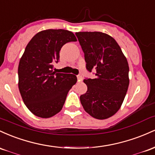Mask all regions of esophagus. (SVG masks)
I'll return each mask as SVG.
<instances>
[{
	"label": "esophagus",
	"instance_id": "1",
	"mask_svg": "<svg viewBox=\"0 0 155 155\" xmlns=\"http://www.w3.org/2000/svg\"><path fill=\"white\" fill-rule=\"evenodd\" d=\"M77 78H78V81H83V77L81 74H78L77 75Z\"/></svg>",
	"mask_w": 155,
	"mask_h": 155
}]
</instances>
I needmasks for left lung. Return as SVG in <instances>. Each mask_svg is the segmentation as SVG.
Segmentation results:
<instances>
[{"instance_id": "1", "label": "left lung", "mask_w": 155, "mask_h": 155, "mask_svg": "<svg viewBox=\"0 0 155 155\" xmlns=\"http://www.w3.org/2000/svg\"><path fill=\"white\" fill-rule=\"evenodd\" d=\"M84 53L86 68L96 78H86L88 89L80 97L92 117L105 119L119 110L129 86L127 60L116 40L102 32L75 33Z\"/></svg>"}]
</instances>
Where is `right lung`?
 Masks as SVG:
<instances>
[{
  "label": "right lung",
  "mask_w": 155,
  "mask_h": 155,
  "mask_svg": "<svg viewBox=\"0 0 155 155\" xmlns=\"http://www.w3.org/2000/svg\"><path fill=\"white\" fill-rule=\"evenodd\" d=\"M76 41L71 31L48 29L36 34L26 46L19 63L18 86L24 103L35 116L50 118L60 112L77 82L74 74L53 71L63 45Z\"/></svg>",
  "instance_id": "obj_1"
}]
</instances>
